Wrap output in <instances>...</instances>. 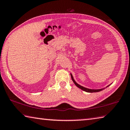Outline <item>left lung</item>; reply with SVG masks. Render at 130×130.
Returning a JSON list of instances; mask_svg holds the SVG:
<instances>
[{
  "label": "left lung",
  "instance_id": "1",
  "mask_svg": "<svg viewBox=\"0 0 130 130\" xmlns=\"http://www.w3.org/2000/svg\"><path fill=\"white\" fill-rule=\"evenodd\" d=\"M71 74V77H72V80H73V82H74L75 85H76V86L78 87V88H79V89H81V90H84V91H85L88 92V93H95V92L101 91H102V90L104 89V88H103V89H96V90H95V89H88V88H84V87L82 86H81V85H78L77 83H76V82H75V81H74V79H73V76H72V74ZM108 86H110V85H108ZM108 86H107V87H108Z\"/></svg>",
  "mask_w": 130,
  "mask_h": 130
}]
</instances>
